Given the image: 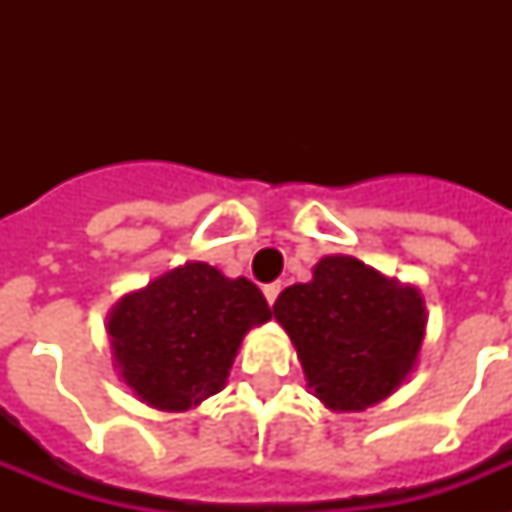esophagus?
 Instances as JSON below:
<instances>
[{"mask_svg": "<svg viewBox=\"0 0 512 512\" xmlns=\"http://www.w3.org/2000/svg\"><path fill=\"white\" fill-rule=\"evenodd\" d=\"M279 292H281V284H265L263 295H265V300H268V305L276 303V297H279Z\"/></svg>", "mask_w": 512, "mask_h": 512, "instance_id": "obj_1", "label": "esophagus"}]
</instances>
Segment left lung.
I'll return each mask as SVG.
<instances>
[{
    "label": "left lung",
    "instance_id": "left-lung-1",
    "mask_svg": "<svg viewBox=\"0 0 512 512\" xmlns=\"http://www.w3.org/2000/svg\"><path fill=\"white\" fill-rule=\"evenodd\" d=\"M313 396L332 412H364L393 396L420 358L428 311L401 284L350 255H327L308 284L273 303Z\"/></svg>",
    "mask_w": 512,
    "mask_h": 512
}]
</instances>
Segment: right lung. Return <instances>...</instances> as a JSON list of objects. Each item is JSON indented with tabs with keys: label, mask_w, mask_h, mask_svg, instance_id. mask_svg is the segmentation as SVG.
<instances>
[{
	"label": "right lung",
	"mask_w": 512,
	"mask_h": 512,
	"mask_svg": "<svg viewBox=\"0 0 512 512\" xmlns=\"http://www.w3.org/2000/svg\"><path fill=\"white\" fill-rule=\"evenodd\" d=\"M268 319L252 281L193 260L119 297L106 332L114 369L143 404L188 412L225 388L244 335Z\"/></svg>",
	"instance_id": "right-lung-1"
}]
</instances>
